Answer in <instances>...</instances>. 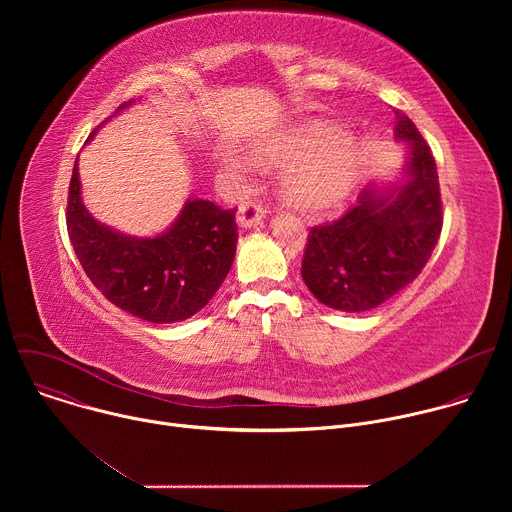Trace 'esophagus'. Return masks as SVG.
I'll return each mask as SVG.
<instances>
[{
    "mask_svg": "<svg viewBox=\"0 0 512 512\" xmlns=\"http://www.w3.org/2000/svg\"><path fill=\"white\" fill-rule=\"evenodd\" d=\"M263 216H265V208H263L257 200H245V202H241V206H239L237 221H239L241 227L249 229V227H255Z\"/></svg>",
    "mask_w": 512,
    "mask_h": 512,
    "instance_id": "obj_1",
    "label": "esophagus"
}]
</instances>
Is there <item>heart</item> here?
<instances>
[{"label": "heart", "instance_id": "1", "mask_svg": "<svg viewBox=\"0 0 512 512\" xmlns=\"http://www.w3.org/2000/svg\"><path fill=\"white\" fill-rule=\"evenodd\" d=\"M253 160L261 164L287 160L281 178L287 200L300 210L320 214L338 206L354 188L364 145L356 137L340 135V129L330 123L310 121L259 143Z\"/></svg>", "mask_w": 512, "mask_h": 512}]
</instances>
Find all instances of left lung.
<instances>
[{
  "label": "left lung",
  "instance_id": "8db88e82",
  "mask_svg": "<svg viewBox=\"0 0 512 512\" xmlns=\"http://www.w3.org/2000/svg\"><path fill=\"white\" fill-rule=\"evenodd\" d=\"M395 135L409 141L407 182L362 190L358 204L310 229L302 277L334 310L367 312L407 287L429 261L442 233L440 178L427 141L395 109Z\"/></svg>",
  "mask_w": 512,
  "mask_h": 512
}]
</instances>
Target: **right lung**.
I'll list each match as a JSON object with an SVG mask.
<instances>
[{"mask_svg": "<svg viewBox=\"0 0 512 512\" xmlns=\"http://www.w3.org/2000/svg\"><path fill=\"white\" fill-rule=\"evenodd\" d=\"M66 229L101 294L156 324L180 322L202 310L225 281L237 251L235 208L208 200H188L172 229L156 239L125 237L99 225L81 202L77 164L68 186Z\"/></svg>", "mask_w": 512, "mask_h": 512, "instance_id": "add662e5", "label": "right lung"}]
</instances>
